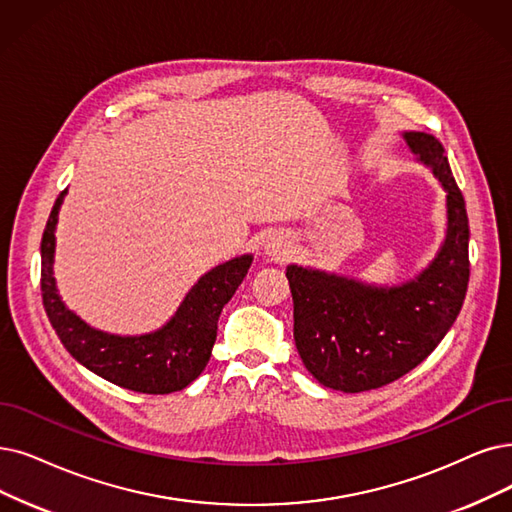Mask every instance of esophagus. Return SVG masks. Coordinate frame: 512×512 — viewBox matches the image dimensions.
I'll return each instance as SVG.
<instances>
[{"label": "esophagus", "instance_id": "obj_1", "mask_svg": "<svg viewBox=\"0 0 512 512\" xmlns=\"http://www.w3.org/2000/svg\"><path fill=\"white\" fill-rule=\"evenodd\" d=\"M290 241L288 237H283L279 233H271L267 239L262 243V252L271 256L273 260H283L285 256H290Z\"/></svg>", "mask_w": 512, "mask_h": 512}]
</instances>
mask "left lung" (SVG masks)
I'll return each mask as SVG.
<instances>
[{"label":"left lung","mask_w":512,"mask_h":512,"mask_svg":"<svg viewBox=\"0 0 512 512\" xmlns=\"http://www.w3.org/2000/svg\"><path fill=\"white\" fill-rule=\"evenodd\" d=\"M401 136L445 191L447 227L435 258L395 285L298 264L285 269L298 355L319 384L342 393L372 391L414 370L454 325L468 288V216L445 149L433 134Z\"/></svg>","instance_id":"obj_1"}]
</instances>
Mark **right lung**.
I'll return each instance as SVG.
<instances>
[{
	"instance_id": "add662e5",
	"label": "right lung",
	"mask_w": 512,
	"mask_h": 512,
	"mask_svg": "<svg viewBox=\"0 0 512 512\" xmlns=\"http://www.w3.org/2000/svg\"><path fill=\"white\" fill-rule=\"evenodd\" d=\"M65 195L67 189L58 195L42 237L44 309L60 342L90 372L128 391L147 395L182 391L206 370L222 306L248 275L254 256H235L201 275L159 330L138 336L102 332L73 313L56 288V224Z\"/></svg>"
}]
</instances>
